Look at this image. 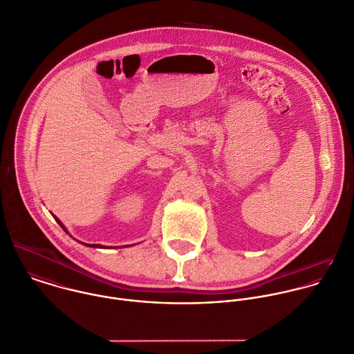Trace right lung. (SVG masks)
I'll return each instance as SVG.
<instances>
[{
    "instance_id": "add662e5",
    "label": "right lung",
    "mask_w": 354,
    "mask_h": 354,
    "mask_svg": "<svg viewBox=\"0 0 354 354\" xmlns=\"http://www.w3.org/2000/svg\"><path fill=\"white\" fill-rule=\"evenodd\" d=\"M53 218H55V221H56V222L60 225V227H62L64 232H67V230H66V227L63 226V223H62V222H60V221H59V219H57L55 215H53ZM82 244H84V243H82ZM84 245H86V247H95V248H102V245H99V244H84Z\"/></svg>"
}]
</instances>
